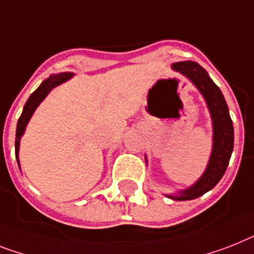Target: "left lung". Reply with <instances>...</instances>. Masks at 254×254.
Masks as SVG:
<instances>
[{"mask_svg":"<svg viewBox=\"0 0 254 254\" xmlns=\"http://www.w3.org/2000/svg\"><path fill=\"white\" fill-rule=\"evenodd\" d=\"M172 69L185 75L201 92L213 123V148L205 172L187 189L167 195L175 201H189L211 190L223 177L234 150V125L223 94L201 65L194 61H181L172 64ZM145 159L147 163L146 156Z\"/></svg>","mask_w":254,"mask_h":254,"instance_id":"1","label":"left lung"}]
</instances>
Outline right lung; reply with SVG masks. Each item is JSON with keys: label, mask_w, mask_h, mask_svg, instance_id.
I'll return each instance as SVG.
<instances>
[{"label": "right lung", "mask_w": 254, "mask_h": 254, "mask_svg": "<svg viewBox=\"0 0 254 254\" xmlns=\"http://www.w3.org/2000/svg\"><path fill=\"white\" fill-rule=\"evenodd\" d=\"M73 77L71 73H60L55 74V75H51L49 78H47L45 80L41 82V84L39 86L36 90H35L32 94L30 95V98L26 102L23 107V112L20 115L19 120H18V124H16V133H15V156H16V162H18V166L20 167L19 164V145H20V138L26 131V127L30 119L32 117L34 112L36 111V108L39 107L43 100L47 98V95L52 91L53 88L60 86L64 82L69 80L70 78Z\"/></svg>", "instance_id": "right-lung-1"}]
</instances>
